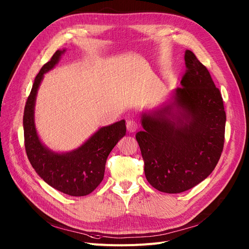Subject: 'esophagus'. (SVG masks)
<instances>
[{
  "label": "esophagus",
  "mask_w": 249,
  "mask_h": 249,
  "mask_svg": "<svg viewBox=\"0 0 249 249\" xmlns=\"http://www.w3.org/2000/svg\"><path fill=\"white\" fill-rule=\"evenodd\" d=\"M126 127L129 132H135L138 128V124L134 120H128L126 122Z\"/></svg>",
  "instance_id": "34e87169"
}]
</instances>
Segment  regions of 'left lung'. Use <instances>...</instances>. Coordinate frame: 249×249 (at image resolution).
<instances>
[{
	"instance_id": "left-lung-1",
	"label": "left lung",
	"mask_w": 249,
	"mask_h": 249,
	"mask_svg": "<svg viewBox=\"0 0 249 249\" xmlns=\"http://www.w3.org/2000/svg\"><path fill=\"white\" fill-rule=\"evenodd\" d=\"M174 101L142 115L136 133L149 184L167 194L197 186L217 165L224 147L226 113L210 72L191 50ZM174 107L179 115H174Z\"/></svg>"
}]
</instances>
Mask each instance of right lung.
<instances>
[{"label":"right lung","instance_id":"add662e5","mask_svg":"<svg viewBox=\"0 0 249 249\" xmlns=\"http://www.w3.org/2000/svg\"><path fill=\"white\" fill-rule=\"evenodd\" d=\"M63 51L57 50L35 77L24 108V143L28 160L39 177L63 194L82 197L90 194L101 184L108 155L126 134V125L121 120L103 127L80 148L70 153H54L42 144L34 125L35 98L43 74L54 68Z\"/></svg>","mask_w":249,"mask_h":249}]
</instances>
